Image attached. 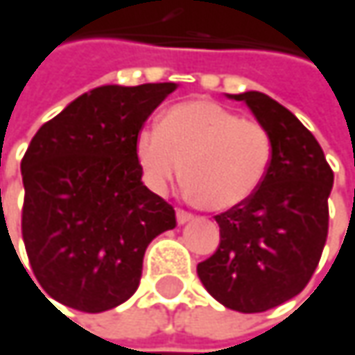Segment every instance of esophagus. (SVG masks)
Returning <instances> with one entry per match:
<instances>
[{"instance_id":"34e87169","label":"esophagus","mask_w":355,"mask_h":355,"mask_svg":"<svg viewBox=\"0 0 355 355\" xmlns=\"http://www.w3.org/2000/svg\"><path fill=\"white\" fill-rule=\"evenodd\" d=\"M191 219H193V215H191L189 211H182V209H178V211H177V223H178V225H184V223H189Z\"/></svg>"}]
</instances>
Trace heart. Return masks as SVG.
I'll return each mask as SVG.
<instances>
[{"mask_svg":"<svg viewBox=\"0 0 355 355\" xmlns=\"http://www.w3.org/2000/svg\"><path fill=\"white\" fill-rule=\"evenodd\" d=\"M146 184L164 193L182 178L209 211H229L253 197L273 158L269 130L213 100H184L144 128L135 142Z\"/></svg>","mask_w":355,"mask_h":355,"instance_id":"b5f03b06","label":"heart"}]
</instances>
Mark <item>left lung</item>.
<instances>
[{"label":"left lung","mask_w":355,"mask_h":355,"mask_svg":"<svg viewBox=\"0 0 355 355\" xmlns=\"http://www.w3.org/2000/svg\"><path fill=\"white\" fill-rule=\"evenodd\" d=\"M269 130L273 158L257 193L215 217L219 249L197 265L205 289L229 309L259 313L309 283L327 239L334 173L322 146L285 106L263 92L229 94Z\"/></svg>","instance_id":"obj_1"}]
</instances>
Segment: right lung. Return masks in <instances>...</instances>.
I'll return each instance as SVG.
<instances>
[{"instance_id": "obj_1", "label": "right lung", "mask_w": 355, "mask_h": 355, "mask_svg": "<svg viewBox=\"0 0 355 355\" xmlns=\"http://www.w3.org/2000/svg\"><path fill=\"white\" fill-rule=\"evenodd\" d=\"M175 90L173 82L100 86L32 138L21 158V235L35 282L58 303L86 313L124 303L148 243L177 227L175 209L144 187L135 153L146 118Z\"/></svg>"}]
</instances>
